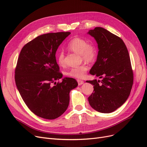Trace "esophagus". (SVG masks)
<instances>
[{
  "mask_svg": "<svg viewBox=\"0 0 147 147\" xmlns=\"http://www.w3.org/2000/svg\"><path fill=\"white\" fill-rule=\"evenodd\" d=\"M77 81H78V84H79V85L80 86V85H82V84H83V83H84V82L83 81V80H77Z\"/></svg>",
  "mask_w": 147,
  "mask_h": 147,
  "instance_id": "1",
  "label": "esophagus"
}]
</instances>
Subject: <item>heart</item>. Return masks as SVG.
<instances>
[{
    "mask_svg": "<svg viewBox=\"0 0 147 147\" xmlns=\"http://www.w3.org/2000/svg\"><path fill=\"white\" fill-rule=\"evenodd\" d=\"M67 48L76 53L80 54L82 59L87 62H93L96 57V49L93 44L88 43V41L83 38L74 37L69 41ZM65 55L63 51H60L57 55V62L59 65H63L65 63ZM88 67L86 64L71 68L67 71L66 74L74 78L82 79L86 76Z\"/></svg>",
    "mask_w": 147,
    "mask_h": 147,
    "instance_id": "heart-1",
    "label": "heart"
}]
</instances>
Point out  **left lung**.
Returning <instances> with one entry per match:
<instances>
[{"instance_id":"obj_1","label":"left lung","mask_w":147,"mask_h":147,"mask_svg":"<svg viewBox=\"0 0 147 147\" xmlns=\"http://www.w3.org/2000/svg\"><path fill=\"white\" fill-rule=\"evenodd\" d=\"M88 34L94 37L99 50L89 73L102 79L86 81L93 84L94 89L88 101L98 112L112 113L126 102L133 85L129 52L121 38L104 28L95 27Z\"/></svg>"}]
</instances>
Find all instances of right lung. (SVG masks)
<instances>
[{
  "instance_id": "obj_1",
  "label": "right lung",
  "mask_w": 147,
  "mask_h": 147,
  "mask_svg": "<svg viewBox=\"0 0 147 147\" xmlns=\"http://www.w3.org/2000/svg\"><path fill=\"white\" fill-rule=\"evenodd\" d=\"M70 32L44 34L24 46L15 71V80L20 94L28 109L37 116L55 119L67 109L69 92L78 85L77 81L63 78L55 53ZM54 83L55 86H52Z\"/></svg>"
}]
</instances>
